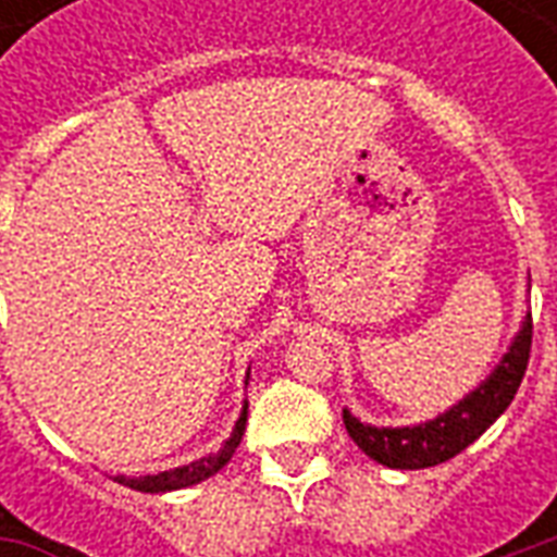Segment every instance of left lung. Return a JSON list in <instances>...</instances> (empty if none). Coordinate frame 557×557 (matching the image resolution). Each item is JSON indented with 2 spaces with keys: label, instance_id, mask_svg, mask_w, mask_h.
Returning <instances> with one entry per match:
<instances>
[{
  "label": "left lung",
  "instance_id": "left-lung-1",
  "mask_svg": "<svg viewBox=\"0 0 557 557\" xmlns=\"http://www.w3.org/2000/svg\"><path fill=\"white\" fill-rule=\"evenodd\" d=\"M528 289H531V277H528ZM528 351H531V313H525L516 337L510 339V349L504 351L495 370L442 414L423 423H411V426H375V423H363L361 418H355L349 409H343V423L349 430L351 442L379 466L399 468V471L442 466L456 454H462L468 444L478 442L507 411L522 385Z\"/></svg>",
  "mask_w": 557,
  "mask_h": 557
}]
</instances>
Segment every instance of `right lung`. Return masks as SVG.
<instances>
[{"instance_id":"add662e5","label":"right lung","mask_w":557,"mask_h":557,"mask_svg":"<svg viewBox=\"0 0 557 557\" xmlns=\"http://www.w3.org/2000/svg\"><path fill=\"white\" fill-rule=\"evenodd\" d=\"M247 379H250V370H247ZM247 385V382H244ZM247 430V399H244L242 414L235 420V426H232L230 438L220 444L218 454H208L202 459H196V462H187V466L170 468V471H158V474H143V478H125V474H119V483H125L131 490L137 492H151V495H158V492H172V490H187V486H196V483H202V480L214 478L220 468L226 466L235 454V447L242 444V435Z\"/></svg>"}]
</instances>
